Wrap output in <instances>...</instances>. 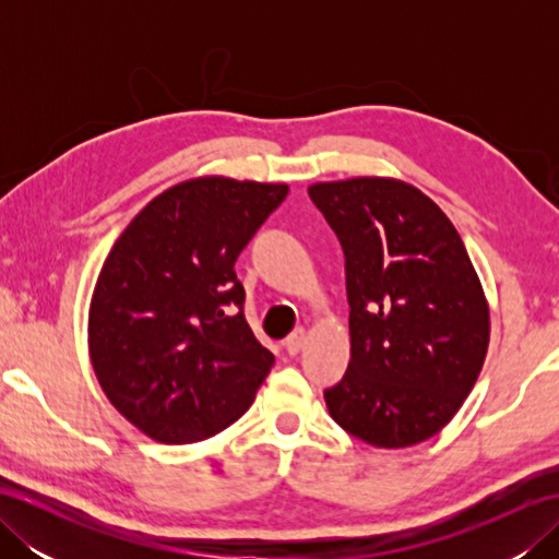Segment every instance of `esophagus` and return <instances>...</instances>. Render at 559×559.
Here are the masks:
<instances>
[{"label":"esophagus","mask_w":559,"mask_h":559,"mask_svg":"<svg viewBox=\"0 0 559 559\" xmlns=\"http://www.w3.org/2000/svg\"><path fill=\"white\" fill-rule=\"evenodd\" d=\"M305 338H307V331L302 326L295 329L293 334L286 338V343H283V346H286V350H288V355H298L305 346Z\"/></svg>","instance_id":"obj_1"}]
</instances>
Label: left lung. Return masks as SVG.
<instances>
[{"label": "left lung", "instance_id": "1", "mask_svg": "<svg viewBox=\"0 0 559 559\" xmlns=\"http://www.w3.org/2000/svg\"><path fill=\"white\" fill-rule=\"evenodd\" d=\"M346 259L350 362L331 418L384 449L425 442L483 370L490 310L461 235L432 199L386 177L307 189Z\"/></svg>", "mask_w": 559, "mask_h": 559}]
</instances>
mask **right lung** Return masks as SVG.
Listing matches in <instances>:
<instances>
[{
  "label": "right lung",
  "instance_id": "add662e5",
  "mask_svg": "<svg viewBox=\"0 0 559 559\" xmlns=\"http://www.w3.org/2000/svg\"><path fill=\"white\" fill-rule=\"evenodd\" d=\"M286 194L199 177L117 237L93 290L88 348L105 396L144 435L201 442L252 406L273 353L247 324L235 261Z\"/></svg>",
  "mask_w": 559,
  "mask_h": 559
}]
</instances>
